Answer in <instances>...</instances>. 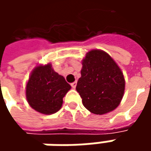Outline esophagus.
<instances>
[{
  "mask_svg": "<svg viewBox=\"0 0 151 151\" xmlns=\"http://www.w3.org/2000/svg\"><path fill=\"white\" fill-rule=\"evenodd\" d=\"M76 83H77V82H76V81H74V82H73V83H71V87H73V88H76Z\"/></svg>",
  "mask_w": 151,
  "mask_h": 151,
  "instance_id": "esophagus-1",
  "label": "esophagus"
}]
</instances>
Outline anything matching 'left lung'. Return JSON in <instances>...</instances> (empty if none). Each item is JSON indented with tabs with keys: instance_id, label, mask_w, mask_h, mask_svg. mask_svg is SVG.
Returning a JSON list of instances; mask_svg holds the SVG:
<instances>
[{
	"instance_id": "1",
	"label": "left lung",
	"mask_w": 151,
	"mask_h": 151,
	"mask_svg": "<svg viewBox=\"0 0 151 151\" xmlns=\"http://www.w3.org/2000/svg\"><path fill=\"white\" fill-rule=\"evenodd\" d=\"M81 74L76 91L87 110L101 115L119 106L124 92V77L110 55L102 50H91L82 60Z\"/></svg>"
}]
</instances>
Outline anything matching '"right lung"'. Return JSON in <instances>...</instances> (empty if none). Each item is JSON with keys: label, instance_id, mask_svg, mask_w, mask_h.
Masks as SVG:
<instances>
[{"label": "right lung", "instance_id": "add662e5", "mask_svg": "<svg viewBox=\"0 0 151 151\" xmlns=\"http://www.w3.org/2000/svg\"><path fill=\"white\" fill-rule=\"evenodd\" d=\"M70 88V85L55 72L50 64L39 65L32 70L27 83V100L38 113L52 114L60 109L63 97Z\"/></svg>", "mask_w": 151, "mask_h": 151}]
</instances>
